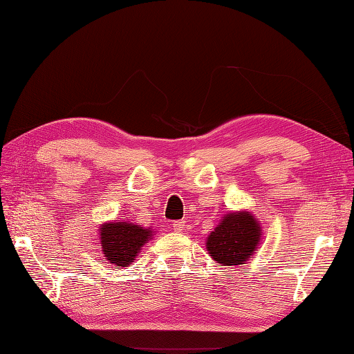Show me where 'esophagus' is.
<instances>
[{"label": "esophagus", "mask_w": 354, "mask_h": 354, "mask_svg": "<svg viewBox=\"0 0 354 354\" xmlns=\"http://www.w3.org/2000/svg\"><path fill=\"white\" fill-rule=\"evenodd\" d=\"M185 227V221H174L172 223V229L176 230V232H182Z\"/></svg>", "instance_id": "esophagus-1"}]
</instances>
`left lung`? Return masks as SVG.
Returning a JSON list of instances; mask_svg holds the SVG:
<instances>
[{"label": "left lung", "mask_w": 354, "mask_h": 354, "mask_svg": "<svg viewBox=\"0 0 354 354\" xmlns=\"http://www.w3.org/2000/svg\"><path fill=\"white\" fill-rule=\"evenodd\" d=\"M263 229L249 211L227 212L206 238V249L214 261L223 266H241L258 250Z\"/></svg>", "instance_id": "8db88e82"}]
</instances>
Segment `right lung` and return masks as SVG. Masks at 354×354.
<instances>
[{"mask_svg":"<svg viewBox=\"0 0 354 354\" xmlns=\"http://www.w3.org/2000/svg\"><path fill=\"white\" fill-rule=\"evenodd\" d=\"M156 229L127 220L105 221L99 226V246L104 261L128 268L140 254L143 244L153 240Z\"/></svg>","mask_w":354,"mask_h":354,"instance_id":"obj_1","label":"right lung"}]
</instances>
